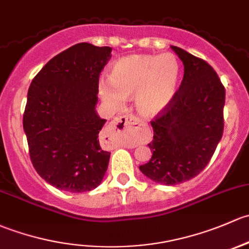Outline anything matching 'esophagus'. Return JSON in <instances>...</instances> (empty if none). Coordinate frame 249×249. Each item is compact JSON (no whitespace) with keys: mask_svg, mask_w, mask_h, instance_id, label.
I'll return each mask as SVG.
<instances>
[{"mask_svg":"<svg viewBox=\"0 0 249 249\" xmlns=\"http://www.w3.org/2000/svg\"><path fill=\"white\" fill-rule=\"evenodd\" d=\"M141 126H142V123H141L140 119L136 118L135 116L119 117L118 119L114 120L111 125L112 130H116L118 132L129 131V130H137L140 129ZM143 137H144L143 135L137 136V140H143Z\"/></svg>","mask_w":249,"mask_h":249,"instance_id":"34e87169","label":"esophagus"}]
</instances>
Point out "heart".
<instances>
[{
	"label": "heart",
	"mask_w": 249,
	"mask_h": 249,
	"mask_svg": "<svg viewBox=\"0 0 249 249\" xmlns=\"http://www.w3.org/2000/svg\"><path fill=\"white\" fill-rule=\"evenodd\" d=\"M180 77L181 64L175 54H132L114 63L109 83L100 85V95L116 108L135 96L140 113L154 117L171 104Z\"/></svg>",
	"instance_id": "obj_1"
}]
</instances>
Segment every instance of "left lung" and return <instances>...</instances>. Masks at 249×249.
<instances>
[{"label": "left lung", "instance_id": "1", "mask_svg": "<svg viewBox=\"0 0 249 249\" xmlns=\"http://www.w3.org/2000/svg\"><path fill=\"white\" fill-rule=\"evenodd\" d=\"M184 63V77L171 104L151 120L153 156L140 166L149 179L178 185L208 166L224 129L226 89L204 59L172 46Z\"/></svg>", "mask_w": 249, "mask_h": 249}]
</instances>
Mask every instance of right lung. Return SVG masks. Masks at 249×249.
Segmentation results:
<instances>
[{"label":"right lung","mask_w":249,"mask_h":249,"mask_svg":"<svg viewBox=\"0 0 249 249\" xmlns=\"http://www.w3.org/2000/svg\"><path fill=\"white\" fill-rule=\"evenodd\" d=\"M108 46L80 43L54 56L30 86L23 130L38 174L58 190L81 193L100 185L111 153L100 146L106 120L95 112Z\"/></svg>","instance_id":"1"}]
</instances>
